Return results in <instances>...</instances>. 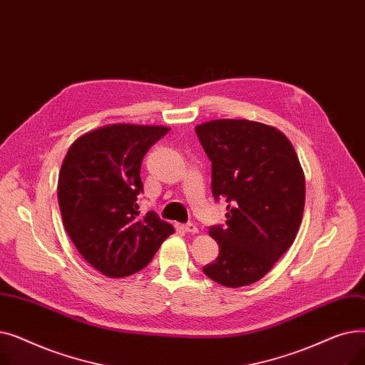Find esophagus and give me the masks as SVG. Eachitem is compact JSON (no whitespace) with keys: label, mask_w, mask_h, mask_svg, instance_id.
<instances>
[{"label":"esophagus","mask_w":365,"mask_h":365,"mask_svg":"<svg viewBox=\"0 0 365 365\" xmlns=\"http://www.w3.org/2000/svg\"><path fill=\"white\" fill-rule=\"evenodd\" d=\"M182 227H183V231H185L186 234H197V232H198V227H197L195 225H192V223L183 225Z\"/></svg>","instance_id":"34e87169"}]
</instances>
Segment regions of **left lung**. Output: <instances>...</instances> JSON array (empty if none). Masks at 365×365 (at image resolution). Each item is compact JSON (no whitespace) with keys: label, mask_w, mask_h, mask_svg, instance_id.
<instances>
[{"label":"left lung","mask_w":365,"mask_h":365,"mask_svg":"<svg viewBox=\"0 0 365 365\" xmlns=\"http://www.w3.org/2000/svg\"><path fill=\"white\" fill-rule=\"evenodd\" d=\"M212 161V190L227 202L226 226L210 229L216 262L202 267L220 285L262 279L289 250L304 208V173L278 128L250 120H212L195 127Z\"/></svg>","instance_id":"obj_1"}]
</instances>
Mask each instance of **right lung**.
<instances>
[{
  "label": "right lung",
  "instance_id": "right-lung-1",
  "mask_svg": "<svg viewBox=\"0 0 365 365\" xmlns=\"http://www.w3.org/2000/svg\"><path fill=\"white\" fill-rule=\"evenodd\" d=\"M170 128L109 124L69 146L57 180L63 226L80 255L105 277L139 272L175 227L155 212L140 216V165L148 149Z\"/></svg>",
  "mask_w": 365,
  "mask_h": 365
}]
</instances>
